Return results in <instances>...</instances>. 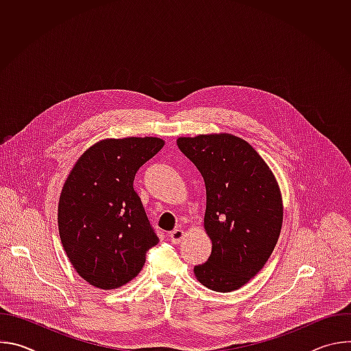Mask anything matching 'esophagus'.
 Segmentation results:
<instances>
[{
	"mask_svg": "<svg viewBox=\"0 0 351 351\" xmlns=\"http://www.w3.org/2000/svg\"><path fill=\"white\" fill-rule=\"evenodd\" d=\"M183 237H184V232H183L182 229H175V230H172V232L169 233V239H171L172 243H175V244L180 243Z\"/></svg>",
	"mask_w": 351,
	"mask_h": 351,
	"instance_id": "1",
	"label": "esophagus"
}]
</instances>
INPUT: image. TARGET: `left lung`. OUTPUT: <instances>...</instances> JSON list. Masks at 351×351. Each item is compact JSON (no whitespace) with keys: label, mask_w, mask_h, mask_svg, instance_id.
Returning a JSON list of instances; mask_svg holds the SVG:
<instances>
[{"label":"left lung","mask_w":351,"mask_h":351,"mask_svg":"<svg viewBox=\"0 0 351 351\" xmlns=\"http://www.w3.org/2000/svg\"><path fill=\"white\" fill-rule=\"evenodd\" d=\"M206 184L208 260L194 267L206 287L228 293L253 279L278 243L283 206L278 182L256 149L229 133L179 137Z\"/></svg>","instance_id":"1"}]
</instances>
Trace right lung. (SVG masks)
<instances>
[{"mask_svg": "<svg viewBox=\"0 0 351 351\" xmlns=\"http://www.w3.org/2000/svg\"><path fill=\"white\" fill-rule=\"evenodd\" d=\"M162 147L158 137L101 140L71 171L60 197L58 229L69 261L90 285L104 290L126 285L158 243L133 182Z\"/></svg>", "mask_w": 351, "mask_h": 351, "instance_id": "add662e5", "label": "right lung"}]
</instances>
